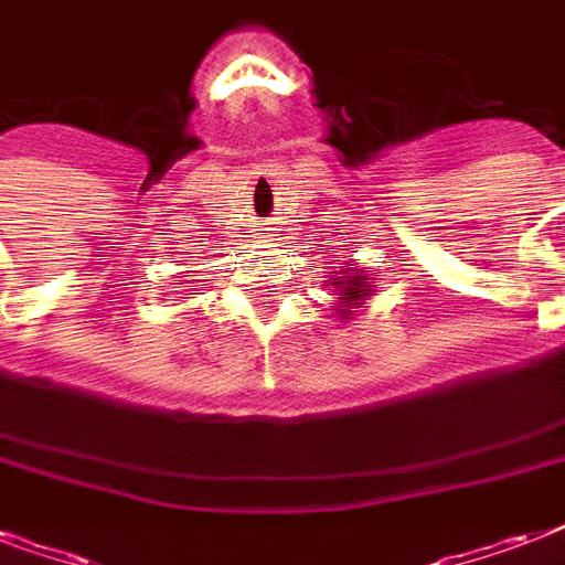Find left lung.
<instances>
[{"label":"left lung","mask_w":565,"mask_h":565,"mask_svg":"<svg viewBox=\"0 0 565 565\" xmlns=\"http://www.w3.org/2000/svg\"><path fill=\"white\" fill-rule=\"evenodd\" d=\"M375 281L377 278H370L366 275V266H354L352 260L345 264V273L343 275H334V278H328L326 287H334L331 296H337L334 301V310L337 317L343 319H354V313L361 308H366V301L370 296L375 292Z\"/></svg>","instance_id":"left-lung-1"}]
</instances>
